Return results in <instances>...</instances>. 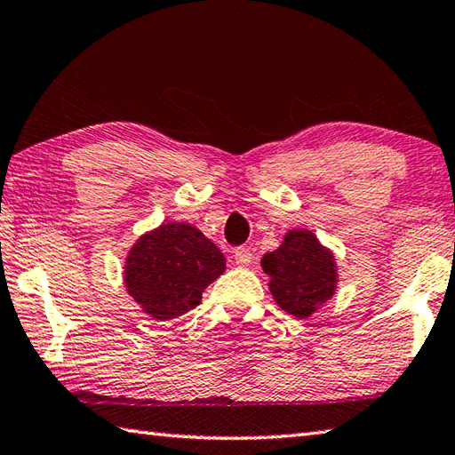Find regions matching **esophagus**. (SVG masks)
Instances as JSON below:
<instances>
[{"label": "esophagus", "instance_id": "1", "mask_svg": "<svg viewBox=\"0 0 455 455\" xmlns=\"http://www.w3.org/2000/svg\"><path fill=\"white\" fill-rule=\"evenodd\" d=\"M252 259H254V254L250 252L248 248H236L235 250V264L238 267H248L250 264H252Z\"/></svg>", "mask_w": 455, "mask_h": 455}]
</instances>
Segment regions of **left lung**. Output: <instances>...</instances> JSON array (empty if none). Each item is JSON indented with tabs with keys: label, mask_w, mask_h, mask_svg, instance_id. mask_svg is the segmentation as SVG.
<instances>
[{
	"label": "left lung",
	"mask_w": 455,
	"mask_h": 455,
	"mask_svg": "<svg viewBox=\"0 0 455 455\" xmlns=\"http://www.w3.org/2000/svg\"><path fill=\"white\" fill-rule=\"evenodd\" d=\"M275 305L299 321L311 318L334 297L340 274L334 252L311 228H291L282 244L262 258Z\"/></svg>",
	"instance_id": "1"
}]
</instances>
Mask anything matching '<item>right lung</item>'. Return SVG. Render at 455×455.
I'll return each instance as SVG.
<instances>
[{
  "instance_id": "1",
  "label": "right lung",
  "mask_w": 455,
  "mask_h": 455,
  "mask_svg": "<svg viewBox=\"0 0 455 455\" xmlns=\"http://www.w3.org/2000/svg\"><path fill=\"white\" fill-rule=\"evenodd\" d=\"M225 269V256L197 227L162 222L134 240L124 258L123 283L142 313L172 321L196 308Z\"/></svg>"
}]
</instances>
